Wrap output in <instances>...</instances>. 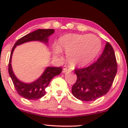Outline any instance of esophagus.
I'll use <instances>...</instances> for the list:
<instances>
[{
  "label": "esophagus",
  "mask_w": 128,
  "mask_h": 128,
  "mask_svg": "<svg viewBox=\"0 0 128 128\" xmlns=\"http://www.w3.org/2000/svg\"><path fill=\"white\" fill-rule=\"evenodd\" d=\"M70 69H68V68H64V69H63V73H65V72H70Z\"/></svg>",
  "instance_id": "1"
}]
</instances>
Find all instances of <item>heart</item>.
Returning <instances> with one entry per match:
<instances>
[{
    "label": "heart",
    "mask_w": 128,
    "mask_h": 128,
    "mask_svg": "<svg viewBox=\"0 0 128 128\" xmlns=\"http://www.w3.org/2000/svg\"><path fill=\"white\" fill-rule=\"evenodd\" d=\"M101 48L100 40L92 34H68L59 40V46H54V54L59 57L62 50L67 52V59L73 66H83L90 63Z\"/></svg>",
    "instance_id": "heart-1"
}]
</instances>
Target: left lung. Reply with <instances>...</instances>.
Wrapping results in <instances>:
<instances>
[{"label":"left lung","mask_w":128,"mask_h":128,"mask_svg":"<svg viewBox=\"0 0 128 128\" xmlns=\"http://www.w3.org/2000/svg\"><path fill=\"white\" fill-rule=\"evenodd\" d=\"M114 50L106 42L101 56L88 67L75 69L77 80L72 88L73 95L83 101L96 100L107 93L117 72Z\"/></svg>","instance_id":"left-lung-1"}]
</instances>
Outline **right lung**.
Listing matches in <instances>:
<instances>
[{
	"mask_svg": "<svg viewBox=\"0 0 128 128\" xmlns=\"http://www.w3.org/2000/svg\"><path fill=\"white\" fill-rule=\"evenodd\" d=\"M54 32V29H38L17 40L12 48L8 62V73L17 93L24 98L34 100L42 97L46 93L45 88L48 87L52 78L54 76L60 74L62 71V68L48 67L45 69L42 75L36 82L29 84L24 83L17 79L12 70L11 60L13 50L17 45L22 44L26 42L40 41L47 43L48 37Z\"/></svg>",
	"mask_w": 128,
	"mask_h": 128,
	"instance_id": "obj_1",
	"label": "right lung"
}]
</instances>
